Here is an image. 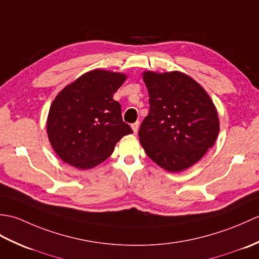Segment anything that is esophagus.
<instances>
[{"mask_svg":"<svg viewBox=\"0 0 259 259\" xmlns=\"http://www.w3.org/2000/svg\"><path fill=\"white\" fill-rule=\"evenodd\" d=\"M131 128H133V130H134V133H135V134L138 133V130H139V122H138V121H137V122H135V123L131 124Z\"/></svg>","mask_w":259,"mask_h":259,"instance_id":"1","label":"esophagus"}]
</instances>
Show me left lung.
Here are the masks:
<instances>
[{"label": "left lung", "mask_w": 259, "mask_h": 259, "mask_svg": "<svg viewBox=\"0 0 259 259\" xmlns=\"http://www.w3.org/2000/svg\"><path fill=\"white\" fill-rule=\"evenodd\" d=\"M142 79L150 109L140 126V144L162 169L183 171L199 161L216 142L217 109L206 90L180 71H146Z\"/></svg>", "instance_id": "obj_1"}]
</instances>
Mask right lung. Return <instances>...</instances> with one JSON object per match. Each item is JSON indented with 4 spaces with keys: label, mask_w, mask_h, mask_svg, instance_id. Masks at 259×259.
Returning a JSON list of instances; mask_svg holds the SVG:
<instances>
[{
    "label": "right lung",
    "mask_w": 259,
    "mask_h": 259,
    "mask_svg": "<svg viewBox=\"0 0 259 259\" xmlns=\"http://www.w3.org/2000/svg\"><path fill=\"white\" fill-rule=\"evenodd\" d=\"M125 79L124 73L96 69L54 98L47 133L61 160L81 170L93 168L111 156L123 136L133 134L121 117L120 103L113 100Z\"/></svg>",
    "instance_id": "obj_1"
}]
</instances>
